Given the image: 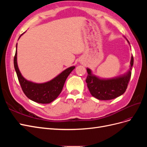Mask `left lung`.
<instances>
[{"label":"left lung","mask_w":147,"mask_h":147,"mask_svg":"<svg viewBox=\"0 0 147 147\" xmlns=\"http://www.w3.org/2000/svg\"><path fill=\"white\" fill-rule=\"evenodd\" d=\"M127 41L129 43L127 40ZM133 63L134 58L132 56L130 70L123 76L111 79H100L92 75L91 70L87 68L86 82L91 95L99 100H107L117 98L124 94L130 80Z\"/></svg>","instance_id":"8db88e82"}]
</instances>
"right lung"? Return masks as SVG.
Here are the masks:
<instances>
[{
  "label": "right lung",
  "instance_id": "1",
  "mask_svg": "<svg viewBox=\"0 0 147 147\" xmlns=\"http://www.w3.org/2000/svg\"><path fill=\"white\" fill-rule=\"evenodd\" d=\"M14 67L22 90L25 95L29 99L40 104H49L58 97L63 90L67 78L75 67V66H72L65 69L50 82L44 83L31 82L22 76L18 69L17 64L16 50L14 57Z\"/></svg>",
  "mask_w": 147,
  "mask_h": 147
}]
</instances>
